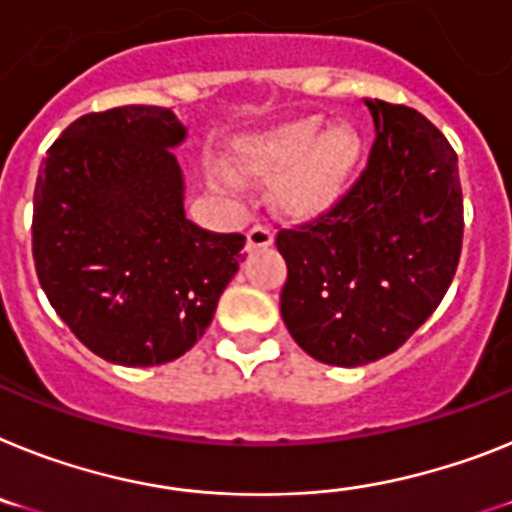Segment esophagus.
<instances>
[{"label": "esophagus", "mask_w": 512, "mask_h": 512, "mask_svg": "<svg viewBox=\"0 0 512 512\" xmlns=\"http://www.w3.org/2000/svg\"><path fill=\"white\" fill-rule=\"evenodd\" d=\"M247 244L249 247H270V244H273V229L265 226V223H255V226L247 231Z\"/></svg>", "instance_id": "esophagus-1"}]
</instances>
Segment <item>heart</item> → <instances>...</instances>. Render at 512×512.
<instances>
[{"instance_id":"obj_1","label":"heart","mask_w":512,"mask_h":512,"mask_svg":"<svg viewBox=\"0 0 512 512\" xmlns=\"http://www.w3.org/2000/svg\"><path fill=\"white\" fill-rule=\"evenodd\" d=\"M359 156L362 140L349 124L322 132V119L317 117L278 124L242 145L247 171L270 174L283 169L276 192L286 208L299 213L333 203L354 174ZM218 179L226 184L236 182L226 171H221Z\"/></svg>"}]
</instances>
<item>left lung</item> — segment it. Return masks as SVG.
<instances>
[{
    "label": "left lung",
    "mask_w": 512,
    "mask_h": 512,
    "mask_svg": "<svg viewBox=\"0 0 512 512\" xmlns=\"http://www.w3.org/2000/svg\"><path fill=\"white\" fill-rule=\"evenodd\" d=\"M375 119L367 169L328 213L281 229V315L312 359L362 367L393 354L437 309L458 268V156L419 111L364 101Z\"/></svg>",
    "instance_id": "left-lung-1"
}]
</instances>
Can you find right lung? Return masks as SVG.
I'll use <instances>...</instances> for the list:
<instances>
[{"mask_svg":"<svg viewBox=\"0 0 512 512\" xmlns=\"http://www.w3.org/2000/svg\"><path fill=\"white\" fill-rule=\"evenodd\" d=\"M171 109L85 114L46 153L33 192L41 289L77 341L111 364L156 367L190 351L242 263V234L184 216Z\"/></svg>","mask_w":512,"mask_h":512,"instance_id":"add662e5","label":"right lung"}]
</instances>
